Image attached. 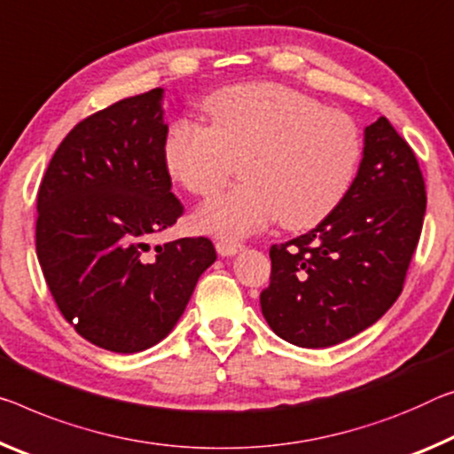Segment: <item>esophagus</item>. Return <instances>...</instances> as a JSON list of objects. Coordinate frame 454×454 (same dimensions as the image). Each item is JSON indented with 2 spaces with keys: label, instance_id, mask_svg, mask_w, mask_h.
<instances>
[{
  "label": "esophagus",
  "instance_id": "34e87169",
  "mask_svg": "<svg viewBox=\"0 0 454 454\" xmlns=\"http://www.w3.org/2000/svg\"><path fill=\"white\" fill-rule=\"evenodd\" d=\"M244 248L242 242H234V240H218L215 242V250H218L220 256H234L236 253H240Z\"/></svg>",
  "mask_w": 454,
  "mask_h": 454
}]
</instances>
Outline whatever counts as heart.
I'll return each instance as SVG.
<instances>
[{
    "instance_id": "heart-1",
    "label": "heart",
    "mask_w": 454,
    "mask_h": 454,
    "mask_svg": "<svg viewBox=\"0 0 454 454\" xmlns=\"http://www.w3.org/2000/svg\"><path fill=\"white\" fill-rule=\"evenodd\" d=\"M210 125L177 119L163 141V160L177 184L212 198L242 160L244 184L200 207L196 224L224 239L319 224L354 182L362 139L349 114L278 82H244L204 100Z\"/></svg>"
}]
</instances>
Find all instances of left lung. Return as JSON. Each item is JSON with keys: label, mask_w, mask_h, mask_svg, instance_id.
<instances>
[{"label": "left lung", "mask_w": 454, "mask_h": 454, "mask_svg": "<svg viewBox=\"0 0 454 454\" xmlns=\"http://www.w3.org/2000/svg\"><path fill=\"white\" fill-rule=\"evenodd\" d=\"M427 190L414 151L386 117L365 127L364 157L340 206L299 239L270 247L266 323L299 348H331L394 305L419 244Z\"/></svg>", "instance_id": "1"}]
</instances>
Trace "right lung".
I'll return each mask as SVG.
<instances>
[{"label":"right lung","instance_id":"obj_1","mask_svg":"<svg viewBox=\"0 0 454 454\" xmlns=\"http://www.w3.org/2000/svg\"><path fill=\"white\" fill-rule=\"evenodd\" d=\"M161 98L153 89L81 121L38 190L35 253L48 289L78 335L114 354L168 337L215 261L204 236L149 248L184 214L163 160Z\"/></svg>","mask_w":454,"mask_h":454}]
</instances>
